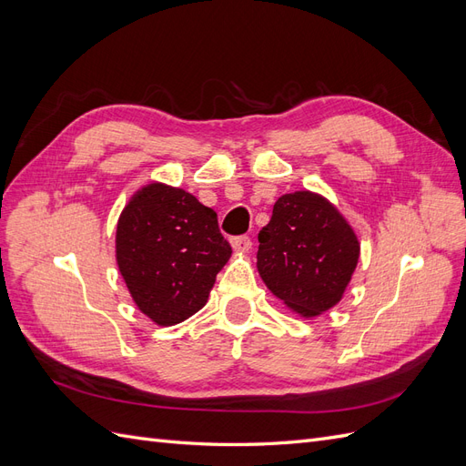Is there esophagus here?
Returning a JSON list of instances; mask_svg holds the SVG:
<instances>
[{"instance_id": "obj_1", "label": "esophagus", "mask_w": 466, "mask_h": 466, "mask_svg": "<svg viewBox=\"0 0 466 466\" xmlns=\"http://www.w3.org/2000/svg\"><path fill=\"white\" fill-rule=\"evenodd\" d=\"M231 247H233L235 250H238V252H247V250H250L252 241H250L248 235H238V237H233V238H231Z\"/></svg>"}]
</instances>
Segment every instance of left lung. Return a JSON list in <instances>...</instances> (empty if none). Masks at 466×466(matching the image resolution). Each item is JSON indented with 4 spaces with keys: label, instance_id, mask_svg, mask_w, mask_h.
Instances as JSON below:
<instances>
[{
    "label": "left lung",
    "instance_id": "1",
    "mask_svg": "<svg viewBox=\"0 0 466 466\" xmlns=\"http://www.w3.org/2000/svg\"><path fill=\"white\" fill-rule=\"evenodd\" d=\"M257 266L276 298L315 317L342 299L360 243L338 209L309 190L284 194L258 233Z\"/></svg>",
    "mask_w": 466,
    "mask_h": 466
}]
</instances>
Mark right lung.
Here are the masks:
<instances>
[{"instance_id": "obj_1", "label": "right lung", "mask_w": 466, "mask_h": 466, "mask_svg": "<svg viewBox=\"0 0 466 466\" xmlns=\"http://www.w3.org/2000/svg\"><path fill=\"white\" fill-rule=\"evenodd\" d=\"M229 257L216 211L182 188L153 182L118 219L120 274L139 311L163 327L200 311Z\"/></svg>"}]
</instances>
